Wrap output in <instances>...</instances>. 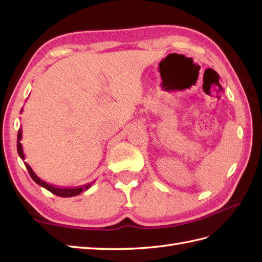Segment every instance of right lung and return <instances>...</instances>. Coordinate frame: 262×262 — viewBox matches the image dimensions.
<instances>
[{
	"label": "right lung",
	"instance_id": "1",
	"mask_svg": "<svg viewBox=\"0 0 262 262\" xmlns=\"http://www.w3.org/2000/svg\"><path fill=\"white\" fill-rule=\"evenodd\" d=\"M21 113H22V109H21ZM21 138H22V130L19 129V132H18V142H16V148H18L19 157L22 160H25L24 149H22V145H21V143H20ZM25 165H26L28 172H29L30 177L32 178V180L35 181L37 185L43 187L45 189H47L48 191H51L52 193L56 194V196H59V197H74V196H77V194H80L81 192L88 190V189L90 188L94 183V182H90V183H88V185H85V186H81V187H76V188H57V187H54L52 185H49V183H47L45 181H42L40 178H39L35 173V172H33V170L30 168L29 164H27L25 162Z\"/></svg>",
	"mask_w": 262,
	"mask_h": 262
}]
</instances>
